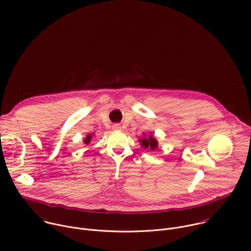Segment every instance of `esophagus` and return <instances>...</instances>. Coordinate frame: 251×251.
Returning <instances> with one entry per match:
<instances>
[{"instance_id":"34e87169","label":"esophagus","mask_w":251,"mask_h":251,"mask_svg":"<svg viewBox=\"0 0 251 251\" xmlns=\"http://www.w3.org/2000/svg\"><path fill=\"white\" fill-rule=\"evenodd\" d=\"M112 129H113L114 131H120V130H121V125L118 124V123H115V124L112 125Z\"/></svg>"}]
</instances>
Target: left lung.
Returning <instances> with one entry per match:
<instances>
[{
  "instance_id": "8db88e82",
  "label": "left lung",
  "mask_w": 251,
  "mask_h": 251,
  "mask_svg": "<svg viewBox=\"0 0 251 251\" xmlns=\"http://www.w3.org/2000/svg\"><path fill=\"white\" fill-rule=\"evenodd\" d=\"M141 142V145L143 146L144 149H150V150H155L157 148V142L156 140L150 135L148 138H143L139 140Z\"/></svg>"
}]
</instances>
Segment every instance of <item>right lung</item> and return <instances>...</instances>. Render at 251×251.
<instances>
[{
	"instance_id": "1",
	"label": "right lung",
	"mask_w": 251,
	"mask_h": 251,
	"mask_svg": "<svg viewBox=\"0 0 251 251\" xmlns=\"http://www.w3.org/2000/svg\"><path fill=\"white\" fill-rule=\"evenodd\" d=\"M91 139H92V136H91V135H88V136H87V138L85 139V143H86V144H90Z\"/></svg>"
}]
</instances>
